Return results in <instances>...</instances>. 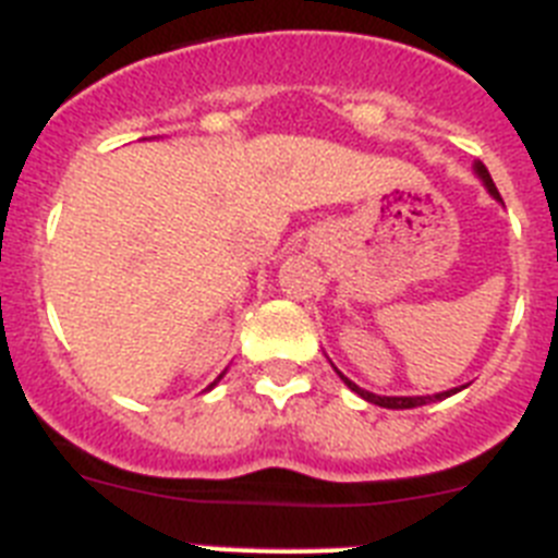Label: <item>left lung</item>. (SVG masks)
I'll return each instance as SVG.
<instances>
[{
	"label": "left lung",
	"instance_id": "obj_1",
	"mask_svg": "<svg viewBox=\"0 0 558 558\" xmlns=\"http://www.w3.org/2000/svg\"><path fill=\"white\" fill-rule=\"evenodd\" d=\"M474 173H477V177L483 179V185L488 187V193H492V196L497 198V202H502L500 193H497V187H494L492 177H488L486 165H483V162H474ZM337 373H339V371H337ZM339 379L345 381V385L351 387V390H353V393H356V396H362V399L371 401V404L387 407V410H413V407L429 404V401L449 399V396H454V393H458V390H463V387H466V385H463V387H452V390H444V393H435V396H376V393H371V390H362L360 385H353V381L348 379V376H342V373H339Z\"/></svg>",
	"mask_w": 558,
	"mask_h": 558
}]
</instances>
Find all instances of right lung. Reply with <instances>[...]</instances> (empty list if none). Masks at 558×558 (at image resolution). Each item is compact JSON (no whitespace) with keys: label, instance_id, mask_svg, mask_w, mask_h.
<instances>
[{"label":"right lung","instance_id":"add662e5","mask_svg":"<svg viewBox=\"0 0 558 558\" xmlns=\"http://www.w3.org/2000/svg\"><path fill=\"white\" fill-rule=\"evenodd\" d=\"M213 385H216V381H213ZM213 385H210V387H213Z\"/></svg>","mask_w":558,"mask_h":558}]
</instances>
